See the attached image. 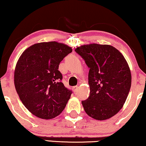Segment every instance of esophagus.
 I'll use <instances>...</instances> for the list:
<instances>
[{
	"label": "esophagus",
	"instance_id": "34e87169",
	"mask_svg": "<svg viewBox=\"0 0 146 146\" xmlns=\"http://www.w3.org/2000/svg\"><path fill=\"white\" fill-rule=\"evenodd\" d=\"M78 88H79V87L78 86H73V91H74L75 92H76L77 91V90H78Z\"/></svg>",
	"mask_w": 146,
	"mask_h": 146
}]
</instances>
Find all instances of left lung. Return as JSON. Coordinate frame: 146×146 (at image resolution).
<instances>
[{"label": "left lung", "mask_w": 146, "mask_h": 146, "mask_svg": "<svg viewBox=\"0 0 146 146\" xmlns=\"http://www.w3.org/2000/svg\"><path fill=\"white\" fill-rule=\"evenodd\" d=\"M75 50L90 68V96L82 102L85 112L98 121L110 119L123 108L131 88V74L126 59L108 44H84Z\"/></svg>", "instance_id": "8db88e82"}]
</instances>
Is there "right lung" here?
<instances>
[{
    "label": "right lung",
    "instance_id": "obj_1",
    "mask_svg": "<svg viewBox=\"0 0 146 146\" xmlns=\"http://www.w3.org/2000/svg\"><path fill=\"white\" fill-rule=\"evenodd\" d=\"M72 48L57 42L34 44L23 51L14 72L15 90L25 108L36 117L48 120L65 108L72 94L61 82L60 62Z\"/></svg>",
    "mask_w": 146,
    "mask_h": 146
}]
</instances>
